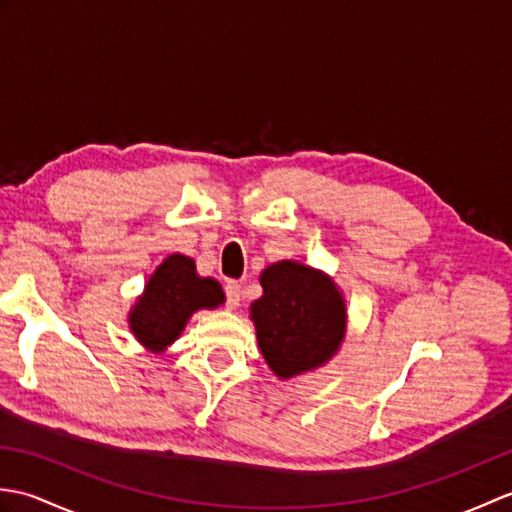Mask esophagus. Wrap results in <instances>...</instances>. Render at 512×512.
Wrapping results in <instances>:
<instances>
[{
    "instance_id": "1",
    "label": "esophagus",
    "mask_w": 512,
    "mask_h": 512,
    "mask_svg": "<svg viewBox=\"0 0 512 512\" xmlns=\"http://www.w3.org/2000/svg\"><path fill=\"white\" fill-rule=\"evenodd\" d=\"M224 290H226V306L235 310L239 306V301H242V286H239L237 281H228Z\"/></svg>"
}]
</instances>
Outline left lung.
<instances>
[{
    "label": "left lung",
    "instance_id": "left-lung-1",
    "mask_svg": "<svg viewBox=\"0 0 512 512\" xmlns=\"http://www.w3.org/2000/svg\"><path fill=\"white\" fill-rule=\"evenodd\" d=\"M259 281L264 295L250 306V319L268 367L286 380L328 363L347 325L334 281L292 259L268 266Z\"/></svg>",
    "mask_w": 512,
    "mask_h": 512
}]
</instances>
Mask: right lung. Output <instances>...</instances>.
I'll use <instances>...</instances> for the list:
<instances>
[{"label": "right lung", "instance_id": "add662e5", "mask_svg": "<svg viewBox=\"0 0 512 512\" xmlns=\"http://www.w3.org/2000/svg\"><path fill=\"white\" fill-rule=\"evenodd\" d=\"M224 290L211 277L195 273L187 255H169L149 277L145 292L129 312V330L151 352H165L178 339L193 312L217 308Z\"/></svg>", "mask_w": 512, "mask_h": 512}]
</instances>
